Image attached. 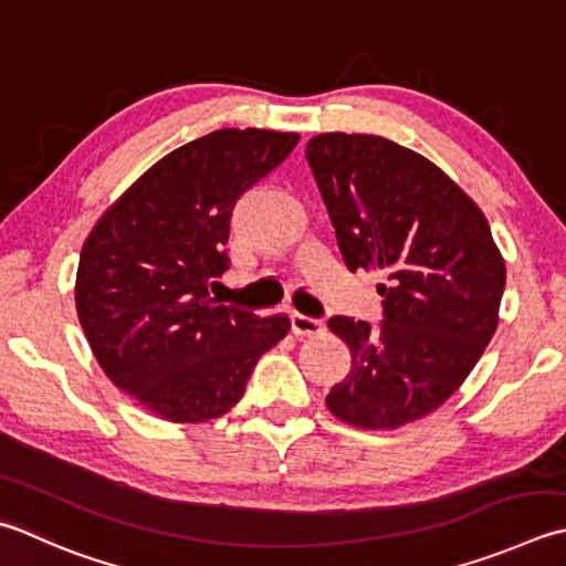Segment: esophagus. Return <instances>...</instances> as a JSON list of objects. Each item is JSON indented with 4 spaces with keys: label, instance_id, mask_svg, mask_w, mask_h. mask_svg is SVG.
<instances>
[{
    "label": "esophagus",
    "instance_id": "1",
    "mask_svg": "<svg viewBox=\"0 0 566 566\" xmlns=\"http://www.w3.org/2000/svg\"><path fill=\"white\" fill-rule=\"evenodd\" d=\"M292 331L296 336H318L324 331V321L304 314H292Z\"/></svg>",
    "mask_w": 566,
    "mask_h": 566
}]
</instances>
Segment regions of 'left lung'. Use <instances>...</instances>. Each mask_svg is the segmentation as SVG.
<instances>
[{"instance_id":"left-lung-1","label":"left lung","mask_w":566,"mask_h":566,"mask_svg":"<svg viewBox=\"0 0 566 566\" xmlns=\"http://www.w3.org/2000/svg\"><path fill=\"white\" fill-rule=\"evenodd\" d=\"M306 161L350 272L382 270V321L331 316L350 373L326 405L360 429H397L444 405L495 334L505 262L481 208L422 154L328 132Z\"/></svg>"}]
</instances>
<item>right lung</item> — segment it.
<instances>
[{
    "label": "right lung",
    "instance_id": "add662e5",
    "mask_svg": "<svg viewBox=\"0 0 566 566\" xmlns=\"http://www.w3.org/2000/svg\"><path fill=\"white\" fill-rule=\"evenodd\" d=\"M298 135L218 129L166 154L87 235L77 318L99 368L169 422H206L235 405L254 363L290 318L254 316L210 294L230 268L238 201L276 169Z\"/></svg>",
    "mask_w": 566,
    "mask_h": 566
}]
</instances>
